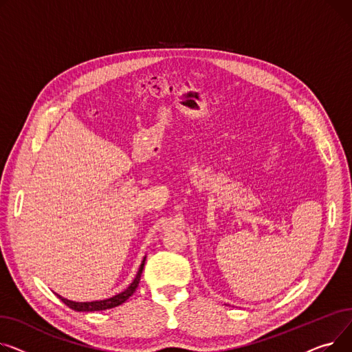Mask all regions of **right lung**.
<instances>
[{
    "mask_svg": "<svg viewBox=\"0 0 352 352\" xmlns=\"http://www.w3.org/2000/svg\"><path fill=\"white\" fill-rule=\"evenodd\" d=\"M143 265H144V258L139 267V272L135 277V280L132 281V284L126 288L125 292H122L120 294H116L111 298H107V300H100V301H92V302H75V301H69L64 297L58 296V298L64 302L65 305H68L69 308L75 309V311H102V309H109V308H113V307H118L120 305L122 302H125L135 292L136 288L139 285V281H140V276H142V270H143Z\"/></svg>",
    "mask_w": 352,
    "mask_h": 352,
    "instance_id": "1",
    "label": "right lung"
}]
</instances>
